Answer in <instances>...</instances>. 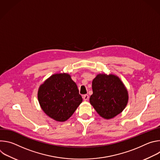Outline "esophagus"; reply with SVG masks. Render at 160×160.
Wrapping results in <instances>:
<instances>
[{
	"label": "esophagus",
	"instance_id": "34e87169",
	"mask_svg": "<svg viewBox=\"0 0 160 160\" xmlns=\"http://www.w3.org/2000/svg\"><path fill=\"white\" fill-rule=\"evenodd\" d=\"M88 98H89V97L87 94H85V95L83 96V99L84 101H87L88 99Z\"/></svg>",
	"mask_w": 160,
	"mask_h": 160
}]
</instances>
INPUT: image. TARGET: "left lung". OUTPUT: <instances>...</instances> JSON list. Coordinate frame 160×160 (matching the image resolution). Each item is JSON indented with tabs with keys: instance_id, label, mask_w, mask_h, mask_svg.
Returning a JSON list of instances; mask_svg holds the SVG:
<instances>
[{
	"instance_id": "8db88e82",
	"label": "left lung",
	"mask_w": 160,
	"mask_h": 160,
	"mask_svg": "<svg viewBox=\"0 0 160 160\" xmlns=\"http://www.w3.org/2000/svg\"><path fill=\"white\" fill-rule=\"evenodd\" d=\"M93 94L90 102L104 119H111L122 112L128 101V91L116 75L98 74L92 81Z\"/></svg>"
}]
</instances>
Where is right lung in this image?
<instances>
[{
  "label": "right lung",
  "mask_w": 160,
  "mask_h": 160,
  "mask_svg": "<svg viewBox=\"0 0 160 160\" xmlns=\"http://www.w3.org/2000/svg\"><path fill=\"white\" fill-rule=\"evenodd\" d=\"M38 100L48 116L62 122L72 117L82 102V98L69 74L57 73L40 86Z\"/></svg>",
  "instance_id": "add662e5"
}]
</instances>
